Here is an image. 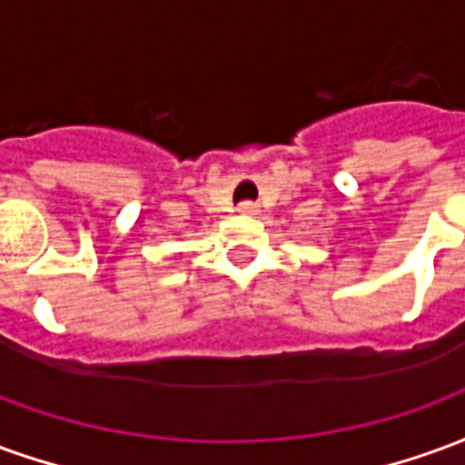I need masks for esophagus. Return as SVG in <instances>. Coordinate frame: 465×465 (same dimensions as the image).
<instances>
[{
  "mask_svg": "<svg viewBox=\"0 0 465 465\" xmlns=\"http://www.w3.org/2000/svg\"><path fill=\"white\" fill-rule=\"evenodd\" d=\"M236 212L243 213V216H252V213H259V203L256 202H242L236 206Z\"/></svg>",
  "mask_w": 465,
  "mask_h": 465,
  "instance_id": "34e87169",
  "label": "esophagus"
}]
</instances>
